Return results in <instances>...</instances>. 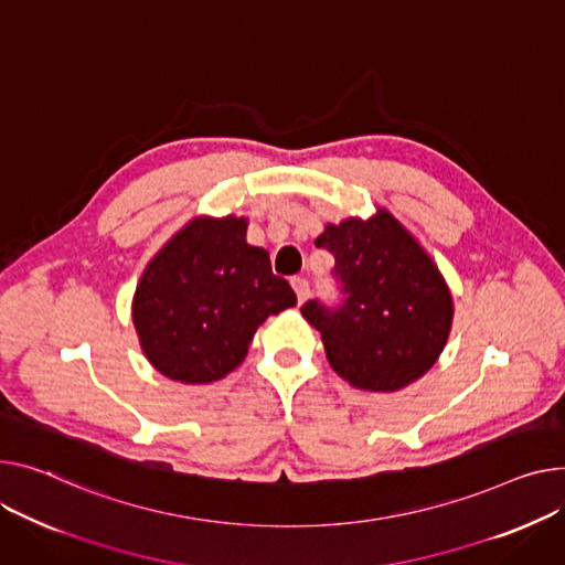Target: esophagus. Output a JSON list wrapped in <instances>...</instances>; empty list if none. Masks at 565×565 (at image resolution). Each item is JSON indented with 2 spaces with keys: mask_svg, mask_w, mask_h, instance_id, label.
Listing matches in <instances>:
<instances>
[{
  "mask_svg": "<svg viewBox=\"0 0 565 565\" xmlns=\"http://www.w3.org/2000/svg\"><path fill=\"white\" fill-rule=\"evenodd\" d=\"M290 286H292V290H295V295H297V302L305 305L307 297H309V281H307L305 277H295V279L290 281Z\"/></svg>",
  "mask_w": 565,
  "mask_h": 565,
  "instance_id": "34e87169",
  "label": "esophagus"
}]
</instances>
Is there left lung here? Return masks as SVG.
Listing matches in <instances>:
<instances>
[{
    "label": "left lung",
    "mask_w": 565,
    "mask_h": 565,
    "mask_svg": "<svg viewBox=\"0 0 565 565\" xmlns=\"http://www.w3.org/2000/svg\"><path fill=\"white\" fill-rule=\"evenodd\" d=\"M316 245L335 256L345 292L338 309L316 299L302 307L333 372L370 393H395L420 380L438 361L455 318L452 292L429 252L382 206L365 220L327 222Z\"/></svg>",
    "instance_id": "8db88e82"
}]
</instances>
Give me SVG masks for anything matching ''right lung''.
I'll return each instance as SVG.
<instances>
[{"label":"right lung","mask_w":565,"mask_h":565,"mask_svg":"<svg viewBox=\"0 0 565 565\" xmlns=\"http://www.w3.org/2000/svg\"><path fill=\"white\" fill-rule=\"evenodd\" d=\"M247 217L195 215L147 263L131 320L163 377L211 384L247 356L256 329L297 305L270 254L247 243Z\"/></svg>","instance_id":"obj_1"}]
</instances>
